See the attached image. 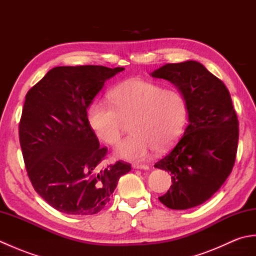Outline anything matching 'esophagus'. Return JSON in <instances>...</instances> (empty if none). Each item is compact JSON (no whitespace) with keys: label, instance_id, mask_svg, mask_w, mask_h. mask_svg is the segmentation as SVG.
Returning a JSON list of instances; mask_svg holds the SVG:
<instances>
[{"label":"esophagus","instance_id":"obj_1","mask_svg":"<svg viewBox=\"0 0 256 256\" xmlns=\"http://www.w3.org/2000/svg\"><path fill=\"white\" fill-rule=\"evenodd\" d=\"M133 167L136 168V170H148V166L145 164H134Z\"/></svg>","mask_w":256,"mask_h":256}]
</instances>
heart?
I'll list each match as a JSON object with an SVG mask.
<instances>
[{
	"label": "heart",
	"mask_w": 256,
	"mask_h": 256,
	"mask_svg": "<svg viewBox=\"0 0 256 256\" xmlns=\"http://www.w3.org/2000/svg\"><path fill=\"white\" fill-rule=\"evenodd\" d=\"M111 101H96L88 118L98 138L116 145L122 138L124 121L133 118L132 135L118 146L116 155L128 160H144L150 152H165L175 144L186 126L188 106L176 90H167L153 81L131 79L111 94Z\"/></svg>",
	"instance_id": "1"
}]
</instances>
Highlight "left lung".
Masks as SVG:
<instances>
[{
	"instance_id": "obj_1",
	"label": "left lung",
	"mask_w": 256,
	"mask_h": 256,
	"mask_svg": "<svg viewBox=\"0 0 256 256\" xmlns=\"http://www.w3.org/2000/svg\"><path fill=\"white\" fill-rule=\"evenodd\" d=\"M180 90L189 123L170 153L155 164L172 174L170 190L158 197L167 208L186 210L212 197L234 166L238 121L226 84L198 62L167 64L152 72Z\"/></svg>"
}]
</instances>
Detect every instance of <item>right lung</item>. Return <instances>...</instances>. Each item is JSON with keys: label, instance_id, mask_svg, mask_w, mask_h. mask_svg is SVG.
I'll use <instances>...</instances> for the list:
<instances>
[{"label": "right lung", "instance_id": "right-lung-1", "mask_svg": "<svg viewBox=\"0 0 256 256\" xmlns=\"http://www.w3.org/2000/svg\"><path fill=\"white\" fill-rule=\"evenodd\" d=\"M123 70L55 67L25 96L18 134L27 175L36 192L64 214H98L131 170L122 160L102 167L108 148H100L86 116L106 80Z\"/></svg>", "mask_w": 256, "mask_h": 256}]
</instances>
